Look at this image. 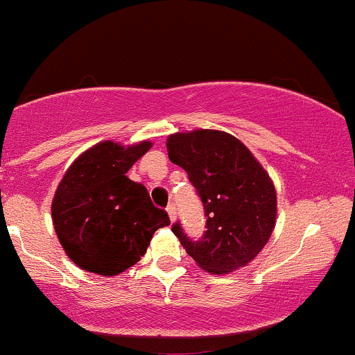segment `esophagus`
Here are the masks:
<instances>
[{
    "label": "esophagus",
    "instance_id": "esophagus-1",
    "mask_svg": "<svg viewBox=\"0 0 355 355\" xmlns=\"http://www.w3.org/2000/svg\"><path fill=\"white\" fill-rule=\"evenodd\" d=\"M166 212H168V216H170V221L173 223L175 219H177V207H175V204L171 202V204H168V207H166Z\"/></svg>",
    "mask_w": 355,
    "mask_h": 355
}]
</instances>
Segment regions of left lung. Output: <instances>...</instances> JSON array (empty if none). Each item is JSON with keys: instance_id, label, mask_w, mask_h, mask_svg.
<instances>
[{"instance_id": "1", "label": "left lung", "mask_w": 355, "mask_h": 355, "mask_svg": "<svg viewBox=\"0 0 355 355\" xmlns=\"http://www.w3.org/2000/svg\"><path fill=\"white\" fill-rule=\"evenodd\" d=\"M168 158L182 166L206 212V233L190 240L175 223L171 231L197 266L227 274L252 262L275 226L277 197L270 177L250 149L223 130L171 134Z\"/></svg>"}]
</instances>
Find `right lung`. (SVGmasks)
Listing matches in <instances>:
<instances>
[{
  "mask_svg": "<svg viewBox=\"0 0 355 355\" xmlns=\"http://www.w3.org/2000/svg\"><path fill=\"white\" fill-rule=\"evenodd\" d=\"M149 149V141L128 148L103 141L78 156L58 185L51 207L55 234L83 270L105 277L128 270L155 231L170 225L146 187L125 175Z\"/></svg>",
  "mask_w": 355,
  "mask_h": 355,
  "instance_id": "right-lung-1",
  "label": "right lung"
}]
</instances>
